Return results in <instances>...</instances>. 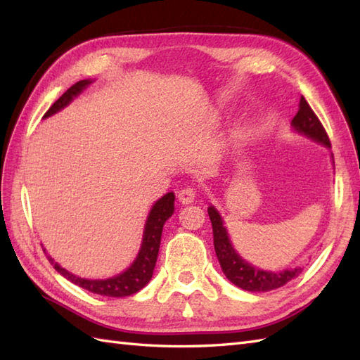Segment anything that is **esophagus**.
I'll return each instance as SVG.
<instances>
[{"mask_svg": "<svg viewBox=\"0 0 360 360\" xmlns=\"http://www.w3.org/2000/svg\"><path fill=\"white\" fill-rule=\"evenodd\" d=\"M195 196H196V192L193 187H186L179 190L178 193V200L182 202V204H192L195 201Z\"/></svg>", "mask_w": 360, "mask_h": 360, "instance_id": "esophagus-1", "label": "esophagus"}]
</instances>
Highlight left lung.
<instances>
[{"mask_svg": "<svg viewBox=\"0 0 360 360\" xmlns=\"http://www.w3.org/2000/svg\"><path fill=\"white\" fill-rule=\"evenodd\" d=\"M290 125L294 127L295 131L308 136L312 141L331 148L330 137H328L322 122L319 120L316 112L312 111V108L308 105V102L304 101L303 96L300 98V105H298V112L294 116L292 122H290ZM207 212L213 229V246H215L221 269H223L226 277L231 280L235 286H238L244 290H250V292H266V290L281 288L283 285H286L288 281L302 274L300 267H295V269H285L281 272H269L262 271L258 269V267L249 264L246 259H243L236 254L231 240H229V233L226 231V227L223 226V219H221L218 210L210 205Z\"/></svg>", "mask_w": 360, "mask_h": 360, "instance_id": "left-lung-1", "label": "left lung"}]
</instances>
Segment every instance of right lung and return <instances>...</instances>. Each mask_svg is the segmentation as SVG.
I'll return each mask as SVG.
<instances>
[{
    "label": "right lung",
    "mask_w": 360,
    "mask_h": 360,
    "mask_svg": "<svg viewBox=\"0 0 360 360\" xmlns=\"http://www.w3.org/2000/svg\"><path fill=\"white\" fill-rule=\"evenodd\" d=\"M89 83L91 80H80L75 83V85H72L62 97L58 98L57 102L52 103L51 108L46 111L44 117H49L57 111L63 110L68 103H71L74 97H77L82 91L89 85ZM173 212H174V193L170 192L164 195L160 200H158L156 204L151 207L147 223H145L142 246H141L139 254H137L134 259V263L129 266L125 272L116 275V277H111L106 280L80 278L77 275L68 272L65 267L53 262V258H51L49 255L48 258L51 264L53 266V269H56L58 274H62L65 278L72 281L74 285L89 290V292L105 295V297L133 295L151 280V275H153V271H155L156 259L159 254L160 235H162L165 221L173 215Z\"/></svg>",
    "instance_id": "right-lung-1"
}]
</instances>
